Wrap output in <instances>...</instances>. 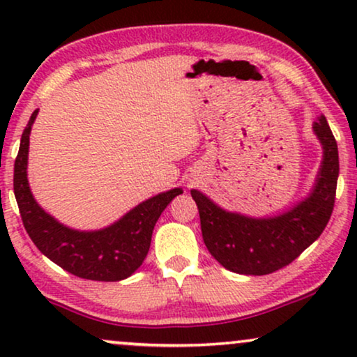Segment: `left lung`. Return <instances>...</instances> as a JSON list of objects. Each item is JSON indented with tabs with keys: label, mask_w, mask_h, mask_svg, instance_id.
<instances>
[{
	"label": "left lung",
	"mask_w": 357,
	"mask_h": 357,
	"mask_svg": "<svg viewBox=\"0 0 357 357\" xmlns=\"http://www.w3.org/2000/svg\"><path fill=\"white\" fill-rule=\"evenodd\" d=\"M314 131L324 146L315 187L304 202L280 216L255 219L224 211L198 190H192L204 245L229 271L270 275L294 261L324 232L335 206L338 146L324 115L314 121Z\"/></svg>",
	"instance_id": "obj_1"
}]
</instances>
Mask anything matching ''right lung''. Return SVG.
<instances>
[{
	"label": "right lung",
	"instance_id": "add662e5",
	"mask_svg": "<svg viewBox=\"0 0 357 357\" xmlns=\"http://www.w3.org/2000/svg\"><path fill=\"white\" fill-rule=\"evenodd\" d=\"M38 109L24 130L14 162V197L29 237L53 263L71 275L92 281H120L133 275L149 252L155 222L167 204L183 193L174 188L146 199L123 218L100 229L81 232L63 226L38 206L27 180L29 135Z\"/></svg>",
	"mask_w": 357,
	"mask_h": 357
}]
</instances>
